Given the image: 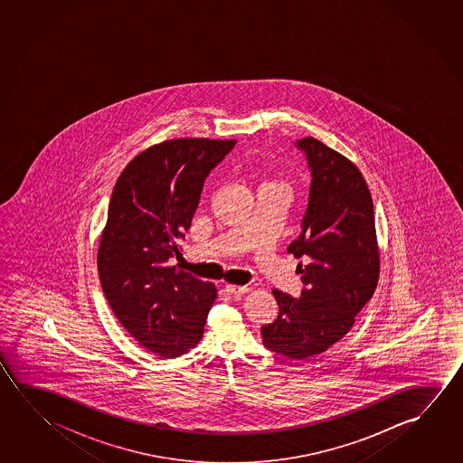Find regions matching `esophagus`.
Here are the masks:
<instances>
[{
	"instance_id": "obj_1",
	"label": "esophagus",
	"mask_w": 463,
	"mask_h": 463,
	"mask_svg": "<svg viewBox=\"0 0 463 463\" xmlns=\"http://www.w3.org/2000/svg\"><path fill=\"white\" fill-rule=\"evenodd\" d=\"M224 290L228 292L229 296L242 297L243 294H247L250 288H247V286H226Z\"/></svg>"
}]
</instances>
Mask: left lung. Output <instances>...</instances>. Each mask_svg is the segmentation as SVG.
I'll return each mask as SVG.
<instances>
[{"mask_svg":"<svg viewBox=\"0 0 463 463\" xmlns=\"http://www.w3.org/2000/svg\"><path fill=\"white\" fill-rule=\"evenodd\" d=\"M310 169L302 232L288 247L304 258L302 296L274 288L279 315L261 326L268 350L294 360L318 355L349 333L378 284L372 194L358 167L313 137L297 140Z\"/></svg>","mask_w":463,"mask_h":463,"instance_id":"obj_1","label":"left lung"}]
</instances>
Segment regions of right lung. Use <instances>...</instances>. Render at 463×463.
<instances>
[{
    "label": "right lung",
    "mask_w": 463,
    "mask_h": 463,
    "mask_svg": "<svg viewBox=\"0 0 463 463\" xmlns=\"http://www.w3.org/2000/svg\"><path fill=\"white\" fill-rule=\"evenodd\" d=\"M235 140L175 138L137 155L114 185L101 232L103 294L128 333L153 354L173 358L197 345L216 298L175 266L200 194Z\"/></svg>",
    "instance_id": "add662e5"
}]
</instances>
